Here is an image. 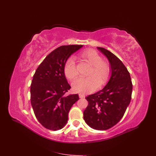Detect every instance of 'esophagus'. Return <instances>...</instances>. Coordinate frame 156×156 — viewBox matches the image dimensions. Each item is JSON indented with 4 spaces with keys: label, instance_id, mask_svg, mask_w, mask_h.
Listing matches in <instances>:
<instances>
[{
    "label": "esophagus",
    "instance_id": "1",
    "mask_svg": "<svg viewBox=\"0 0 156 156\" xmlns=\"http://www.w3.org/2000/svg\"><path fill=\"white\" fill-rule=\"evenodd\" d=\"M79 98H85V95L82 94H79Z\"/></svg>",
    "mask_w": 156,
    "mask_h": 156
}]
</instances>
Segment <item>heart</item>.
Masks as SVG:
<instances>
[{
  "instance_id": "1",
  "label": "heart",
  "mask_w": 156,
  "mask_h": 156,
  "mask_svg": "<svg viewBox=\"0 0 156 156\" xmlns=\"http://www.w3.org/2000/svg\"><path fill=\"white\" fill-rule=\"evenodd\" d=\"M81 56L93 66L87 74V78H78L72 83L73 90L80 94H88L94 91L98 87H101L107 82L111 74L109 63L102 60L101 56L93 49L83 51ZM66 76L69 80H73L77 76L78 71L73 57H70L64 66Z\"/></svg>"
}]
</instances>
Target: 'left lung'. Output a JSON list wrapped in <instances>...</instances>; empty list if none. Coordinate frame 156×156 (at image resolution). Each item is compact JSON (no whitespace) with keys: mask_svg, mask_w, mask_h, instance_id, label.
Listing matches in <instances>:
<instances>
[{"mask_svg":"<svg viewBox=\"0 0 156 156\" xmlns=\"http://www.w3.org/2000/svg\"><path fill=\"white\" fill-rule=\"evenodd\" d=\"M98 49L110 63L111 77L103 89L86 97L88 105L83 119L92 129L105 130L123 118L131 100L132 83L127 69L116 56L105 48Z\"/></svg>","mask_w":156,"mask_h":156,"instance_id":"obj_1","label":"left lung"}]
</instances>
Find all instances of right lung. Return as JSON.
<instances>
[{
  "label": "right lung",
  "mask_w": 156,
  "mask_h": 156,
  "mask_svg": "<svg viewBox=\"0 0 156 156\" xmlns=\"http://www.w3.org/2000/svg\"><path fill=\"white\" fill-rule=\"evenodd\" d=\"M82 45H62L51 52L40 63L31 84V103L34 115L45 129L58 130L64 126L68 114L78 94L66 96L70 89L65 76L67 59Z\"/></svg>",
  "instance_id": "right-lung-1"
}]
</instances>
